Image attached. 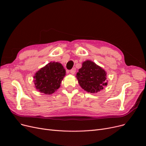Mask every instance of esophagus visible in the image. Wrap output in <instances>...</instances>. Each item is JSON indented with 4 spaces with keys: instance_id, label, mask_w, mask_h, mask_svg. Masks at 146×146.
I'll use <instances>...</instances> for the list:
<instances>
[{
    "instance_id": "obj_1",
    "label": "esophagus",
    "mask_w": 146,
    "mask_h": 146,
    "mask_svg": "<svg viewBox=\"0 0 146 146\" xmlns=\"http://www.w3.org/2000/svg\"><path fill=\"white\" fill-rule=\"evenodd\" d=\"M76 69L75 68H73L71 70H70V74H74L75 73H76Z\"/></svg>"
}]
</instances>
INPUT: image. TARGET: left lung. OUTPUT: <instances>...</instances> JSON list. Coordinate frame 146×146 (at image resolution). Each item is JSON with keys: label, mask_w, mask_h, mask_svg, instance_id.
Masks as SVG:
<instances>
[{"label": "left lung", "mask_w": 146, "mask_h": 146, "mask_svg": "<svg viewBox=\"0 0 146 146\" xmlns=\"http://www.w3.org/2000/svg\"><path fill=\"white\" fill-rule=\"evenodd\" d=\"M106 72L100 66L91 61H86L77 74L79 85L84 90L95 93L107 86Z\"/></svg>", "instance_id": "obj_1"}]
</instances>
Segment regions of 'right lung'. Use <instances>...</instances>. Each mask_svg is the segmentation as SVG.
I'll list each match as a JSON object with an SVG mask.
<instances>
[{
    "label": "right lung",
    "instance_id": "1",
    "mask_svg": "<svg viewBox=\"0 0 146 146\" xmlns=\"http://www.w3.org/2000/svg\"><path fill=\"white\" fill-rule=\"evenodd\" d=\"M65 74L66 70L60 63L50 62L35 74V87L42 93H54L60 88Z\"/></svg>",
    "mask_w": 146,
    "mask_h": 146
}]
</instances>
